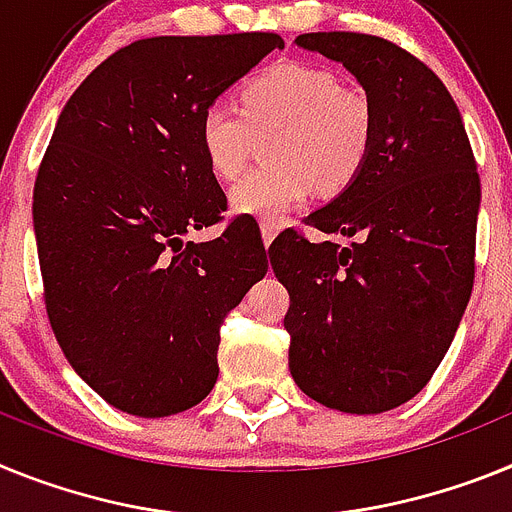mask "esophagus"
I'll use <instances>...</instances> for the list:
<instances>
[{
  "instance_id": "1",
  "label": "esophagus",
  "mask_w": 512,
  "mask_h": 512,
  "mask_svg": "<svg viewBox=\"0 0 512 512\" xmlns=\"http://www.w3.org/2000/svg\"><path fill=\"white\" fill-rule=\"evenodd\" d=\"M260 231H262V242H265V247H270V242L275 239V234L281 231V224H278V221L262 219L260 221Z\"/></svg>"
}]
</instances>
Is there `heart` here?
<instances>
[{
	"instance_id": "b5f03b06",
	"label": "heart",
	"mask_w": 512,
	"mask_h": 512,
	"mask_svg": "<svg viewBox=\"0 0 512 512\" xmlns=\"http://www.w3.org/2000/svg\"><path fill=\"white\" fill-rule=\"evenodd\" d=\"M242 110L211 102L198 121L208 170L234 180L247 167L257 136L268 141L270 164L231 188V208L278 221L306 203L314 188L337 193L366 167L373 146V108L358 90L342 87L335 71L306 61H281L252 77Z\"/></svg>"
}]
</instances>
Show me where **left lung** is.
Masks as SVG:
<instances>
[{"label": "left lung", "instance_id": "1", "mask_svg": "<svg viewBox=\"0 0 512 512\" xmlns=\"http://www.w3.org/2000/svg\"><path fill=\"white\" fill-rule=\"evenodd\" d=\"M296 46L340 61L373 108L366 167L270 262L288 288L293 381L314 402L379 415L425 389L474 286L479 175L446 84L410 51L366 33H304Z\"/></svg>", "mask_w": 512, "mask_h": 512}]
</instances>
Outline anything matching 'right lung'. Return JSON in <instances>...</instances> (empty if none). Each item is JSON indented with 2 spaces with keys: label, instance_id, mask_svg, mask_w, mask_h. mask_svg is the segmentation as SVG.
Instances as JSON below:
<instances>
[{
  "label": "right lung",
  "instance_id": "1",
  "mask_svg": "<svg viewBox=\"0 0 512 512\" xmlns=\"http://www.w3.org/2000/svg\"><path fill=\"white\" fill-rule=\"evenodd\" d=\"M275 33L157 35L123 46L77 87L33 190L48 322L66 361L102 399L167 417L206 399L221 324L268 273L255 226L221 224L226 195L198 121Z\"/></svg>",
  "mask_w": 512,
  "mask_h": 512
}]
</instances>
